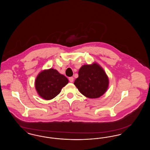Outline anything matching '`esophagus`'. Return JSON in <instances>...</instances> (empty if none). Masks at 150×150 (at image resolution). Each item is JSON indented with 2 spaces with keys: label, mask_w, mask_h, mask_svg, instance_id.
Listing matches in <instances>:
<instances>
[{
  "label": "esophagus",
  "mask_w": 150,
  "mask_h": 150,
  "mask_svg": "<svg viewBox=\"0 0 150 150\" xmlns=\"http://www.w3.org/2000/svg\"><path fill=\"white\" fill-rule=\"evenodd\" d=\"M69 81H70V82H73V81H74V78L73 77H70L69 78Z\"/></svg>",
  "instance_id": "esophagus-1"
}]
</instances>
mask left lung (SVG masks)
<instances>
[{"label":"left lung","mask_w":150,"mask_h":150,"mask_svg":"<svg viewBox=\"0 0 150 150\" xmlns=\"http://www.w3.org/2000/svg\"><path fill=\"white\" fill-rule=\"evenodd\" d=\"M74 84L80 92L89 98H97L106 92L108 79L102 68L97 64L83 65Z\"/></svg>","instance_id":"8db88e82"}]
</instances>
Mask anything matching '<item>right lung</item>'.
I'll use <instances>...</instances> for the list:
<instances>
[{
    "label": "right lung",
    "instance_id": "add662e5",
    "mask_svg": "<svg viewBox=\"0 0 150 150\" xmlns=\"http://www.w3.org/2000/svg\"><path fill=\"white\" fill-rule=\"evenodd\" d=\"M69 82L67 78L56 70L50 69L41 72L35 80V88L39 95L47 100L53 99L61 92Z\"/></svg>",
    "mask_w": 150,
    "mask_h": 150
}]
</instances>
